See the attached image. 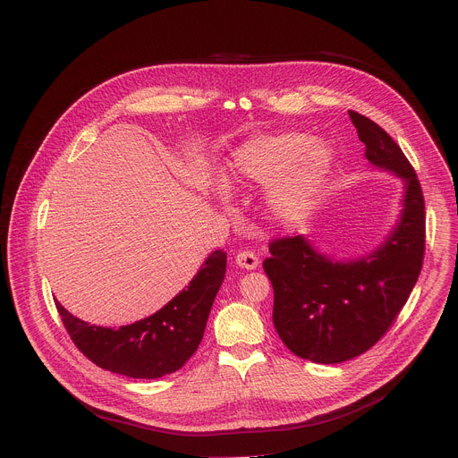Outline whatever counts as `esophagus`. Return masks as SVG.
Returning <instances> with one entry per match:
<instances>
[{"label":"esophagus","mask_w":458,"mask_h":458,"mask_svg":"<svg viewBox=\"0 0 458 458\" xmlns=\"http://www.w3.org/2000/svg\"><path fill=\"white\" fill-rule=\"evenodd\" d=\"M235 262L244 269H255L259 266V257L251 250H244L235 255Z\"/></svg>","instance_id":"obj_1"}]
</instances>
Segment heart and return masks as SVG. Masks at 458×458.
Here are the masks:
<instances>
[{"instance_id": "obj_1", "label": "heart", "mask_w": 458, "mask_h": 458, "mask_svg": "<svg viewBox=\"0 0 458 458\" xmlns=\"http://www.w3.org/2000/svg\"><path fill=\"white\" fill-rule=\"evenodd\" d=\"M336 155L327 141H311L303 132L259 134L230 157L237 180L267 183L266 205L275 219L296 225L306 219L335 173Z\"/></svg>"}]
</instances>
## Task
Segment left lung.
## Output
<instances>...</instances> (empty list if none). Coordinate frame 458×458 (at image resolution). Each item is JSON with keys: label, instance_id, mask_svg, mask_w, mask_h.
<instances>
[{"label": "left lung", "instance_id": "8db88e82", "mask_svg": "<svg viewBox=\"0 0 458 458\" xmlns=\"http://www.w3.org/2000/svg\"><path fill=\"white\" fill-rule=\"evenodd\" d=\"M367 160L404 182L403 210L369 255L335 260L303 235L273 239L262 267L273 285V324L284 345L313 363L352 360L390 329L422 267L426 214L420 183L401 147L370 118L349 111Z\"/></svg>", "mask_w": 458, "mask_h": 458}]
</instances>
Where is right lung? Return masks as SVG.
Listing matches in <instances>:
<instances>
[{
  "instance_id": "1",
  "label": "right lung",
  "mask_w": 458,
  "mask_h": 458,
  "mask_svg": "<svg viewBox=\"0 0 458 458\" xmlns=\"http://www.w3.org/2000/svg\"><path fill=\"white\" fill-rule=\"evenodd\" d=\"M225 273L226 253L216 250L167 306L118 329L82 322L57 300L55 308L70 338L89 361L127 377L157 379L180 370L198 351Z\"/></svg>"
}]
</instances>
